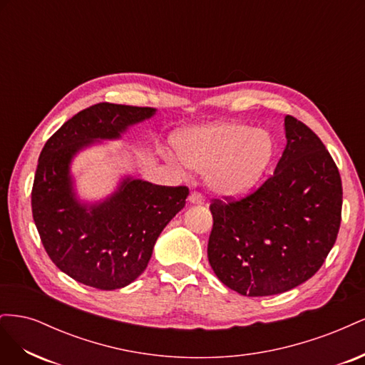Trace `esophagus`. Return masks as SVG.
<instances>
[{"mask_svg":"<svg viewBox=\"0 0 365 365\" xmlns=\"http://www.w3.org/2000/svg\"><path fill=\"white\" fill-rule=\"evenodd\" d=\"M189 202L196 204V205H202L204 204V196L200 192H192L189 195Z\"/></svg>","mask_w":365,"mask_h":365,"instance_id":"34e87169","label":"esophagus"}]
</instances>
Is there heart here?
I'll use <instances>...</instances> for the list:
<instances>
[{"mask_svg":"<svg viewBox=\"0 0 365 365\" xmlns=\"http://www.w3.org/2000/svg\"><path fill=\"white\" fill-rule=\"evenodd\" d=\"M173 145L185 165L207 170L210 189L227 197H240L251 192L268 169L275 150L268 130L252 129L239 121L184 130Z\"/></svg>","mask_w":365,"mask_h":365,"instance_id":"b5f03b06","label":"heart"}]
</instances>
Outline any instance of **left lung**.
I'll return each mask as SVG.
<instances>
[{
    "mask_svg": "<svg viewBox=\"0 0 365 365\" xmlns=\"http://www.w3.org/2000/svg\"><path fill=\"white\" fill-rule=\"evenodd\" d=\"M284 130L283 155L257 190L210 204V267L240 295L282 294L304 283L339 231L342 185L334 158L295 117H284Z\"/></svg>",
    "mask_w": 365,
    "mask_h": 365,
    "instance_id": "1",
    "label": "left lung"
}]
</instances>
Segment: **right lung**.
<instances>
[{
    "label": "right lung",
    "mask_w": 365,
    "mask_h": 365,
    "mask_svg": "<svg viewBox=\"0 0 365 365\" xmlns=\"http://www.w3.org/2000/svg\"><path fill=\"white\" fill-rule=\"evenodd\" d=\"M153 108L97 103L77 113L43 146L31 189V213L56 267L102 291L125 288L146 269L164 227L185 205V185L126 178L108 200L86 205L73 192L70 164L81 149L118 138Z\"/></svg>",
    "instance_id": "right-lung-1"
}]
</instances>
